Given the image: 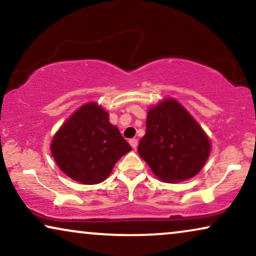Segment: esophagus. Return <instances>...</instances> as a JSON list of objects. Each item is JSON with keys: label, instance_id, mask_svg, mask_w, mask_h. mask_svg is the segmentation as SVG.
Returning a JSON list of instances; mask_svg holds the SVG:
<instances>
[{"label": "esophagus", "instance_id": "obj_1", "mask_svg": "<svg viewBox=\"0 0 256 256\" xmlns=\"http://www.w3.org/2000/svg\"><path fill=\"white\" fill-rule=\"evenodd\" d=\"M128 142H130V145H131L132 146V148H136V146H138V140H136V139H134V138H133V139H130L128 140Z\"/></svg>", "mask_w": 256, "mask_h": 256}]
</instances>
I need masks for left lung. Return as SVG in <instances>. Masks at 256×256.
<instances>
[{
  "label": "left lung",
  "mask_w": 256,
  "mask_h": 256,
  "mask_svg": "<svg viewBox=\"0 0 256 256\" xmlns=\"http://www.w3.org/2000/svg\"><path fill=\"white\" fill-rule=\"evenodd\" d=\"M210 150L206 133L176 100L167 98L148 110L138 153L161 181L178 183L194 178Z\"/></svg>",
  "instance_id": "obj_1"
}]
</instances>
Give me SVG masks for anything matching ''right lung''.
<instances>
[{
    "instance_id": "1",
    "label": "right lung",
    "mask_w": 256,
    "mask_h": 256,
    "mask_svg": "<svg viewBox=\"0 0 256 256\" xmlns=\"http://www.w3.org/2000/svg\"><path fill=\"white\" fill-rule=\"evenodd\" d=\"M131 150L120 130L109 122V114L95 102L75 111L51 142L59 168L82 184L103 182L114 164Z\"/></svg>"
}]
</instances>
